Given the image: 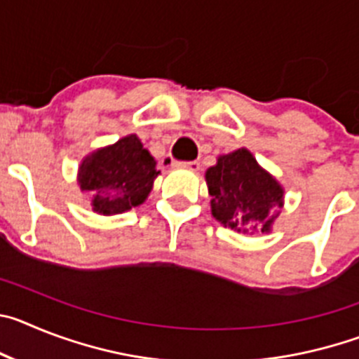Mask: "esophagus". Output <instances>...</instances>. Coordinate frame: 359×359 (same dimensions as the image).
Instances as JSON below:
<instances>
[{
  "label": "esophagus",
  "mask_w": 359,
  "mask_h": 359,
  "mask_svg": "<svg viewBox=\"0 0 359 359\" xmlns=\"http://www.w3.org/2000/svg\"><path fill=\"white\" fill-rule=\"evenodd\" d=\"M174 167H177V169L198 170L199 169V163H198V161H174Z\"/></svg>",
  "instance_id": "34e87169"
}]
</instances>
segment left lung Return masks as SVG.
<instances>
[{
    "label": "left lung",
    "instance_id": "left-lung-1",
    "mask_svg": "<svg viewBox=\"0 0 359 359\" xmlns=\"http://www.w3.org/2000/svg\"><path fill=\"white\" fill-rule=\"evenodd\" d=\"M212 214L236 231H268L275 207H282L280 185L259 167L252 152L239 149L207 170Z\"/></svg>",
    "mask_w": 359,
    "mask_h": 359
}]
</instances>
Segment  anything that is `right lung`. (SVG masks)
<instances>
[{
	"mask_svg": "<svg viewBox=\"0 0 359 359\" xmlns=\"http://www.w3.org/2000/svg\"><path fill=\"white\" fill-rule=\"evenodd\" d=\"M156 176V161L136 135L95 151L79 167L81 189L90 190L95 212L104 215L142 205Z\"/></svg>",
	"mask_w": 359,
	"mask_h": 359,
	"instance_id": "1",
	"label": "right lung"
}]
</instances>
